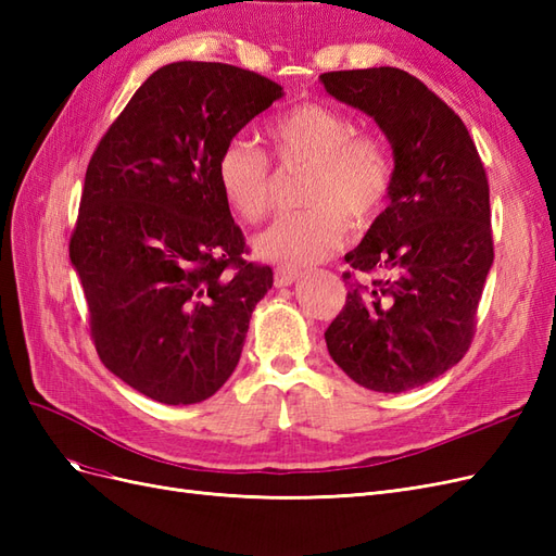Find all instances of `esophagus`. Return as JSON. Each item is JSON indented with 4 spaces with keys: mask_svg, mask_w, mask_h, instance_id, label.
Masks as SVG:
<instances>
[{
    "mask_svg": "<svg viewBox=\"0 0 556 556\" xmlns=\"http://www.w3.org/2000/svg\"><path fill=\"white\" fill-rule=\"evenodd\" d=\"M299 278H301L299 268H288V266H278L274 274V280L278 288H290V285H294Z\"/></svg>",
    "mask_w": 556,
    "mask_h": 556,
    "instance_id": "34e87169",
    "label": "esophagus"
}]
</instances>
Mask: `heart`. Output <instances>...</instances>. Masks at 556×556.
<instances>
[{"mask_svg": "<svg viewBox=\"0 0 556 556\" xmlns=\"http://www.w3.org/2000/svg\"><path fill=\"white\" fill-rule=\"evenodd\" d=\"M280 164H306L301 188L306 208L276 217L260 231L252 250L264 262L288 268L315 264L339 250L350 220L364 227L382 213L392 190V160L374 134L327 104H299L266 127ZM215 178L227 206L255 223L274 204V174L262 150L248 139L225 143Z\"/></svg>", "mask_w": 556, "mask_h": 556, "instance_id": "obj_1", "label": "heart"}]
</instances>
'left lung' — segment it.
Returning a JSON list of instances; mask_svg holds the SVG:
<instances>
[{
	"label": "left lung",
	"instance_id": "8db88e82",
	"mask_svg": "<svg viewBox=\"0 0 556 556\" xmlns=\"http://www.w3.org/2000/svg\"><path fill=\"white\" fill-rule=\"evenodd\" d=\"M319 80L374 117L394 155L390 204L345 255L380 278L352 285L327 350L366 390L408 392L443 376L473 339L494 264L490 185L462 117L408 72L374 66Z\"/></svg>",
	"mask_w": 556,
	"mask_h": 556
}]
</instances>
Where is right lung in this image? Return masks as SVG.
<instances>
[{
  "instance_id": "add662e5",
  "label": "right lung",
  "mask_w": 556,
  "mask_h": 556,
  "mask_svg": "<svg viewBox=\"0 0 556 556\" xmlns=\"http://www.w3.org/2000/svg\"><path fill=\"white\" fill-rule=\"evenodd\" d=\"M282 94L241 66L172 62L134 92L88 164L70 257L97 355L166 406L229 380L274 285L271 266L241 257L215 162Z\"/></svg>"
}]
</instances>
